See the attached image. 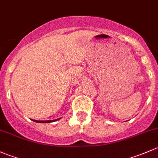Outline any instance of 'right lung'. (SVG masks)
<instances>
[{"mask_svg":"<svg viewBox=\"0 0 158 158\" xmlns=\"http://www.w3.org/2000/svg\"><path fill=\"white\" fill-rule=\"evenodd\" d=\"M60 118H57V119H54V120H45V121H39V120H34L32 119V121L35 122V123H53V122L57 121V120H59Z\"/></svg>","mask_w":158,"mask_h":158,"instance_id":"right-lung-1","label":"right lung"}]
</instances>
